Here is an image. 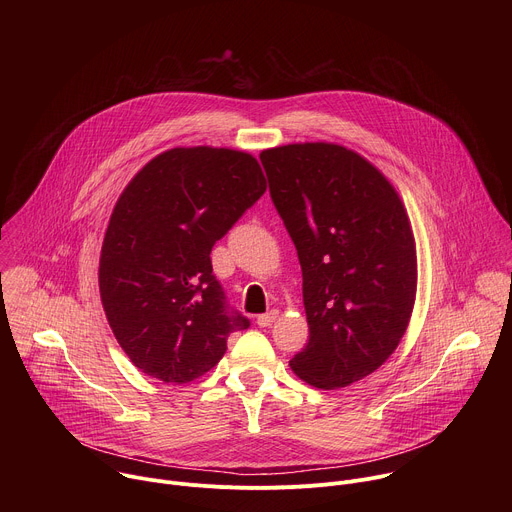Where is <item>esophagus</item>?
<instances>
[{
    "mask_svg": "<svg viewBox=\"0 0 512 512\" xmlns=\"http://www.w3.org/2000/svg\"><path fill=\"white\" fill-rule=\"evenodd\" d=\"M277 318H279V310H271V312H267V314L257 316V324H259L261 328H267V326H271Z\"/></svg>",
    "mask_w": 512,
    "mask_h": 512,
    "instance_id": "1",
    "label": "esophagus"
}]
</instances>
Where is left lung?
Listing matches in <instances>:
<instances>
[{"label":"left lung","mask_w":512,"mask_h":512,"mask_svg":"<svg viewBox=\"0 0 512 512\" xmlns=\"http://www.w3.org/2000/svg\"><path fill=\"white\" fill-rule=\"evenodd\" d=\"M259 158L304 275L310 340L289 367L316 389L348 387L387 362L413 314L407 208L375 164L340 143H287Z\"/></svg>","instance_id":"obj_1"}]
</instances>
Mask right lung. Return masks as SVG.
<instances>
[{"label":"right lung","mask_w":512,"mask_h":512,"mask_svg":"<svg viewBox=\"0 0 512 512\" xmlns=\"http://www.w3.org/2000/svg\"><path fill=\"white\" fill-rule=\"evenodd\" d=\"M265 190L255 156L178 145L119 194L101 247L99 291L119 346L143 375L190 383L216 367L231 332L249 326L227 312L210 251Z\"/></svg>","instance_id":"add662e5"}]
</instances>
